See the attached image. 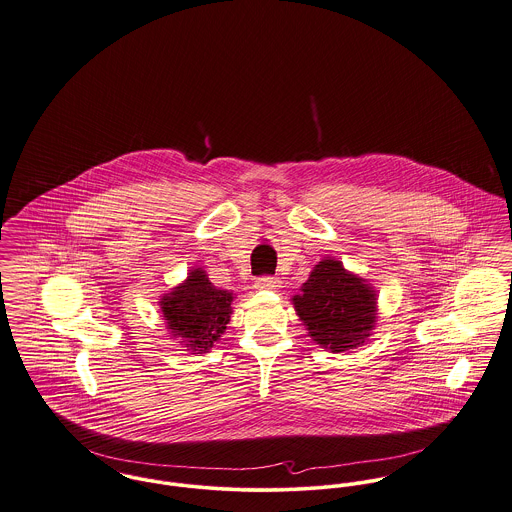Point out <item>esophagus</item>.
I'll return each instance as SVG.
<instances>
[{"mask_svg": "<svg viewBox=\"0 0 512 512\" xmlns=\"http://www.w3.org/2000/svg\"><path fill=\"white\" fill-rule=\"evenodd\" d=\"M278 286H280V280L276 276H269V274L259 276L255 280V288H259V290H276Z\"/></svg>", "mask_w": 512, "mask_h": 512, "instance_id": "1", "label": "esophagus"}]
</instances>
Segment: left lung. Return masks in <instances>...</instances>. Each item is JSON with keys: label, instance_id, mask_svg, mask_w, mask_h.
I'll use <instances>...</instances> for the list:
<instances>
[{"label": "left lung", "instance_id": "left-lung-1", "mask_svg": "<svg viewBox=\"0 0 512 512\" xmlns=\"http://www.w3.org/2000/svg\"><path fill=\"white\" fill-rule=\"evenodd\" d=\"M375 292L344 271L340 261L323 259L294 296V307L309 336L332 352L360 346L375 325Z\"/></svg>", "mask_w": 512, "mask_h": 512}]
</instances>
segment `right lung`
I'll use <instances>...</instances> for the list:
<instances>
[{
    "label": "right lung",
    "instance_id": "right-lung-1",
    "mask_svg": "<svg viewBox=\"0 0 512 512\" xmlns=\"http://www.w3.org/2000/svg\"><path fill=\"white\" fill-rule=\"evenodd\" d=\"M232 294L212 286L203 271L189 272L187 280L160 301L164 319L176 338L193 352H207L226 331L232 315Z\"/></svg>",
    "mask_w": 512,
    "mask_h": 512
}]
</instances>
